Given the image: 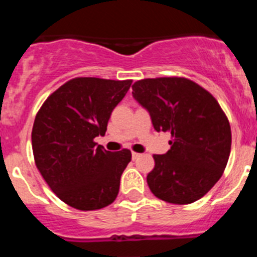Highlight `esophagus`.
<instances>
[{"label": "esophagus", "instance_id": "1", "mask_svg": "<svg viewBox=\"0 0 257 257\" xmlns=\"http://www.w3.org/2000/svg\"><path fill=\"white\" fill-rule=\"evenodd\" d=\"M140 154L136 153V152H133V160H136V158H139Z\"/></svg>", "mask_w": 257, "mask_h": 257}]
</instances>
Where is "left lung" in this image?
<instances>
[{"mask_svg":"<svg viewBox=\"0 0 257 257\" xmlns=\"http://www.w3.org/2000/svg\"><path fill=\"white\" fill-rule=\"evenodd\" d=\"M133 96L149 112L154 130L172 136L170 151L153 156L149 189L175 205L202 198L221 178L230 154V124L216 99L183 77L136 81Z\"/></svg>","mask_w":257,"mask_h":257,"instance_id":"8db88e82","label":"left lung"}]
</instances>
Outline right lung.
Listing matches in <instances>:
<instances>
[{"mask_svg": "<svg viewBox=\"0 0 257 257\" xmlns=\"http://www.w3.org/2000/svg\"><path fill=\"white\" fill-rule=\"evenodd\" d=\"M133 81L77 77L52 92L36 115L32 149L38 171L70 207L92 211L117 198L131 152H109L94 139L104 135L112 110Z\"/></svg>", "mask_w": 257, "mask_h": 257, "instance_id": "1", "label": "right lung"}]
</instances>
